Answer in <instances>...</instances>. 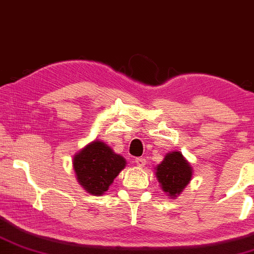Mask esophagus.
I'll return each instance as SVG.
<instances>
[{
  "mask_svg": "<svg viewBox=\"0 0 254 254\" xmlns=\"http://www.w3.org/2000/svg\"><path fill=\"white\" fill-rule=\"evenodd\" d=\"M135 163H137L138 167L141 168L146 165V161L145 159H143V157H137V159H135Z\"/></svg>",
  "mask_w": 254,
  "mask_h": 254,
  "instance_id": "esophagus-1",
  "label": "esophagus"
}]
</instances>
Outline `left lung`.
<instances>
[{"mask_svg":"<svg viewBox=\"0 0 254 254\" xmlns=\"http://www.w3.org/2000/svg\"><path fill=\"white\" fill-rule=\"evenodd\" d=\"M192 167L181 151H171L166 154L162 162L155 167V174L161 189L171 198L178 197L191 182Z\"/></svg>","mask_w":254,"mask_h":254,"instance_id":"8db88e82","label":"left lung"}]
</instances>
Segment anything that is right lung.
Listing matches in <instances>:
<instances>
[{
  "label": "right lung",
  "mask_w": 254,
  "mask_h": 254,
  "mask_svg": "<svg viewBox=\"0 0 254 254\" xmlns=\"http://www.w3.org/2000/svg\"><path fill=\"white\" fill-rule=\"evenodd\" d=\"M125 157L114 152L104 141L94 140L73 155L72 166L78 184L87 192L100 196L126 167Z\"/></svg>",
  "instance_id": "obj_1"
}]
</instances>
